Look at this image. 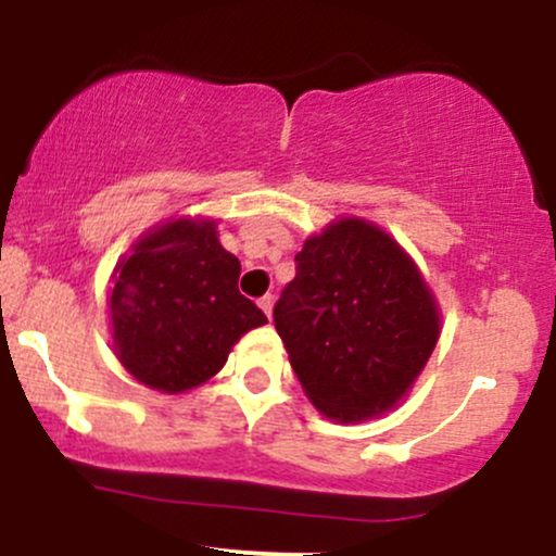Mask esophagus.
I'll return each instance as SVG.
<instances>
[{
    "instance_id": "1",
    "label": "esophagus",
    "mask_w": 556,
    "mask_h": 556,
    "mask_svg": "<svg viewBox=\"0 0 556 556\" xmlns=\"http://www.w3.org/2000/svg\"><path fill=\"white\" fill-rule=\"evenodd\" d=\"M258 308H261V311H264V314L271 318V308H274V298H271V295H264V298H261V300H258Z\"/></svg>"
}]
</instances>
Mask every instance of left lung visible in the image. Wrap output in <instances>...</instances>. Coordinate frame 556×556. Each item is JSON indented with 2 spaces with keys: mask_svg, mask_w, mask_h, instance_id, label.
<instances>
[{
  "mask_svg": "<svg viewBox=\"0 0 556 556\" xmlns=\"http://www.w3.org/2000/svg\"><path fill=\"white\" fill-rule=\"evenodd\" d=\"M274 305L305 397L337 424H363L407 397L439 342L442 314L392 235L340 216L303 242Z\"/></svg>",
  "mask_w": 556,
  "mask_h": 556,
  "instance_id": "8db88e82",
  "label": "left lung"
}]
</instances>
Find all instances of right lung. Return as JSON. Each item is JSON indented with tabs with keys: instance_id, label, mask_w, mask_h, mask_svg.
I'll return each instance as SVG.
<instances>
[{
	"instance_id": "right-lung-1",
	"label": "right lung",
	"mask_w": 556,
	"mask_h": 556,
	"mask_svg": "<svg viewBox=\"0 0 556 556\" xmlns=\"http://www.w3.org/2000/svg\"><path fill=\"white\" fill-rule=\"evenodd\" d=\"M240 261L208 216L151 227L112 271V350L132 379L182 394L222 371L242 334L266 316L238 290Z\"/></svg>"
}]
</instances>
